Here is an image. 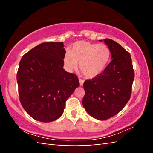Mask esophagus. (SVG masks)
<instances>
[{
	"instance_id": "esophagus-1",
	"label": "esophagus",
	"mask_w": 153,
	"mask_h": 153,
	"mask_svg": "<svg viewBox=\"0 0 153 153\" xmlns=\"http://www.w3.org/2000/svg\"><path fill=\"white\" fill-rule=\"evenodd\" d=\"M79 85L81 86H83V84H84V81L83 79H79Z\"/></svg>"
}]
</instances>
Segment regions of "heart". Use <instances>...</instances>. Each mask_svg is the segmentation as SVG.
Returning <instances> with one entry per match:
<instances>
[{
    "mask_svg": "<svg viewBox=\"0 0 153 153\" xmlns=\"http://www.w3.org/2000/svg\"><path fill=\"white\" fill-rule=\"evenodd\" d=\"M111 52L105 44L91 43L87 41H77L73 44L64 56V63L69 71L77 69L85 77L92 79L105 70L109 63Z\"/></svg>",
    "mask_w": 153,
    "mask_h": 153,
    "instance_id": "b5f03b06",
    "label": "heart"
}]
</instances>
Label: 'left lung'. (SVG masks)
Returning a JSON list of instances; mask_svg holds the SVG:
<instances>
[{"label": "left lung", "mask_w": 153, "mask_h": 153, "mask_svg": "<svg viewBox=\"0 0 153 153\" xmlns=\"http://www.w3.org/2000/svg\"><path fill=\"white\" fill-rule=\"evenodd\" d=\"M102 41V40H100ZM111 61L99 76L84 83L82 104L92 117L106 120L123 109L129 101L134 79L130 54L113 40H104Z\"/></svg>", "instance_id": "8db88e82"}]
</instances>
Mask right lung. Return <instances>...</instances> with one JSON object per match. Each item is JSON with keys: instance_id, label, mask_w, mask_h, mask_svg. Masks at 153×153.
Returning <instances> with one entry per match:
<instances>
[{"instance_id": "add662e5", "label": "right lung", "mask_w": 153, "mask_h": 153, "mask_svg": "<svg viewBox=\"0 0 153 153\" xmlns=\"http://www.w3.org/2000/svg\"><path fill=\"white\" fill-rule=\"evenodd\" d=\"M63 42H43L22 56L17 74L19 100L34 120L51 122L62 115L66 100L79 86L63 68Z\"/></svg>"}]
</instances>
